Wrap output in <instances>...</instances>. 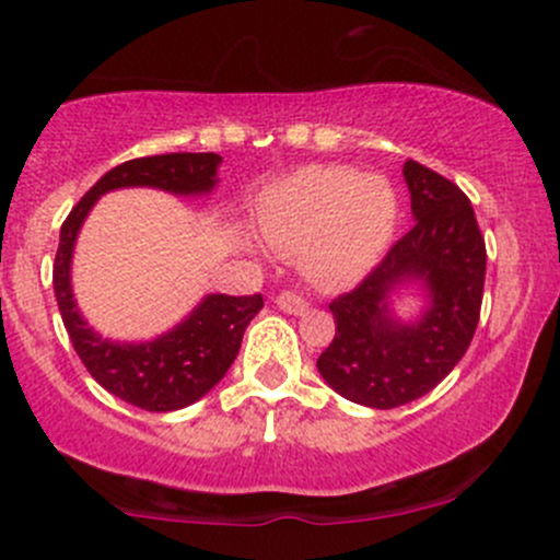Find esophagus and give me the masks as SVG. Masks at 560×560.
<instances>
[{
  "label": "esophagus",
  "mask_w": 560,
  "mask_h": 560,
  "mask_svg": "<svg viewBox=\"0 0 560 560\" xmlns=\"http://www.w3.org/2000/svg\"><path fill=\"white\" fill-rule=\"evenodd\" d=\"M273 303L279 305V308L284 311V314H303V311L308 308V303H305V300L300 298L298 292H290V290H281L279 295H276Z\"/></svg>",
  "instance_id": "obj_1"
}]
</instances>
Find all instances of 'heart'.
<instances>
[{"mask_svg": "<svg viewBox=\"0 0 560 560\" xmlns=\"http://www.w3.org/2000/svg\"><path fill=\"white\" fill-rule=\"evenodd\" d=\"M397 201L381 176L346 166H308L265 196L260 228L273 249L303 252L316 281L343 287L359 279L386 249Z\"/></svg>", "mask_w": 560, "mask_h": 560, "instance_id": "obj_1", "label": "heart"}]
</instances>
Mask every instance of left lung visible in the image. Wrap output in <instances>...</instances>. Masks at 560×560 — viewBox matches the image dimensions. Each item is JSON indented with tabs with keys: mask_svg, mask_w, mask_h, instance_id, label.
<instances>
[{
	"mask_svg": "<svg viewBox=\"0 0 560 560\" xmlns=\"http://www.w3.org/2000/svg\"><path fill=\"white\" fill-rule=\"evenodd\" d=\"M416 225L346 295L329 303L332 343L316 359L340 397L368 408H399L432 392L467 354L478 329L486 241L469 198L443 174L408 161L402 168ZM405 278H421L430 311L405 328L383 300Z\"/></svg>",
	"mask_w": 560,
	"mask_h": 560,
	"instance_id": "1",
	"label": "left lung"
}]
</instances>
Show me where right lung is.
I'll use <instances>...</instances> for the list:
<instances>
[{
  "instance_id": "right-lung-1",
  "label": "right lung",
  "mask_w": 560,
  "mask_h": 560,
  "mask_svg": "<svg viewBox=\"0 0 560 560\" xmlns=\"http://www.w3.org/2000/svg\"><path fill=\"white\" fill-rule=\"evenodd\" d=\"M222 158L214 152H168L120 163L107 172L61 225L52 290L74 351L98 386L150 413H168L201 399L233 364L244 329L262 308V295H209L187 322L152 343H109L82 322L69 287V262L78 231L98 196L117 187H161L176 196H196L214 187Z\"/></svg>"
}]
</instances>
